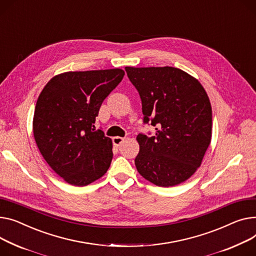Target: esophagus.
Listing matches in <instances>:
<instances>
[{"label": "esophagus", "mask_w": 256, "mask_h": 256, "mask_svg": "<svg viewBox=\"0 0 256 256\" xmlns=\"http://www.w3.org/2000/svg\"><path fill=\"white\" fill-rule=\"evenodd\" d=\"M112 141H113V144L115 145V146H120L124 142V138H122V137H114V138H112Z\"/></svg>", "instance_id": "obj_1"}]
</instances>
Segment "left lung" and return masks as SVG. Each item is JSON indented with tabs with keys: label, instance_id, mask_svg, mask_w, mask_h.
Wrapping results in <instances>:
<instances>
[{
	"label": "left lung",
	"instance_id": "left-lung-1",
	"mask_svg": "<svg viewBox=\"0 0 256 256\" xmlns=\"http://www.w3.org/2000/svg\"><path fill=\"white\" fill-rule=\"evenodd\" d=\"M139 92L144 124L156 136L139 134L134 164L140 175L162 187L178 185L200 166L212 138V108L198 79L173 66H126Z\"/></svg>",
	"mask_w": 256,
	"mask_h": 256
}]
</instances>
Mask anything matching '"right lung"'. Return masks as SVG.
<instances>
[{
  "label": "right lung",
  "mask_w": 256,
  "mask_h": 256,
  "mask_svg": "<svg viewBox=\"0 0 256 256\" xmlns=\"http://www.w3.org/2000/svg\"><path fill=\"white\" fill-rule=\"evenodd\" d=\"M122 69L64 72L41 92L32 132L42 156L66 183L85 186L104 176L112 160V140L96 130L103 100L122 80Z\"/></svg>",
  "instance_id": "right-lung-1"
}]
</instances>
